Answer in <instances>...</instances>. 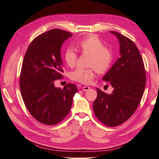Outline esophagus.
Masks as SVG:
<instances>
[{"label": "esophagus", "instance_id": "esophagus-1", "mask_svg": "<svg viewBox=\"0 0 159 159\" xmlns=\"http://www.w3.org/2000/svg\"><path fill=\"white\" fill-rule=\"evenodd\" d=\"M89 89H90V87H88V86H84L82 88L83 91H87V90H89Z\"/></svg>", "mask_w": 159, "mask_h": 159}]
</instances>
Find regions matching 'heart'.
<instances>
[{
  "instance_id": "heart-1",
  "label": "heart",
  "mask_w": 159,
  "mask_h": 159,
  "mask_svg": "<svg viewBox=\"0 0 159 159\" xmlns=\"http://www.w3.org/2000/svg\"><path fill=\"white\" fill-rule=\"evenodd\" d=\"M77 48L83 54L90 55L88 69L78 67L70 73L72 80L83 83H89L94 76L95 69L98 72H105L110 67L113 59L111 50L104 46V43L95 35H89L77 43ZM77 54L72 48H67L63 54L66 65L70 67L75 66Z\"/></svg>"
}]
</instances>
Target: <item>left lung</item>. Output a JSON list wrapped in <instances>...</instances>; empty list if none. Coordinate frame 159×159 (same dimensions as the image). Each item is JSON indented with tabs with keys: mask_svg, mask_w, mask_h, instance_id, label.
I'll list each match as a JSON object with an SVG mask.
<instances>
[{
	"mask_svg": "<svg viewBox=\"0 0 159 159\" xmlns=\"http://www.w3.org/2000/svg\"><path fill=\"white\" fill-rule=\"evenodd\" d=\"M120 43V57L104 76L113 87L111 94L97 88L93 112L101 122L109 127L123 124L135 112L146 87V70L139 49L133 41L116 31Z\"/></svg>",
	"mask_w": 159,
	"mask_h": 159,
	"instance_id": "1",
	"label": "left lung"
}]
</instances>
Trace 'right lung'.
<instances>
[{"label":"right lung","instance_id":"add662e5","mask_svg":"<svg viewBox=\"0 0 159 159\" xmlns=\"http://www.w3.org/2000/svg\"><path fill=\"white\" fill-rule=\"evenodd\" d=\"M70 32L55 29L38 35L25 53L20 76L24 102L31 116L39 122L56 125L69 113L78 88L72 83L61 89L55 80L63 72L61 48Z\"/></svg>","mask_w":159,"mask_h":159}]
</instances>
